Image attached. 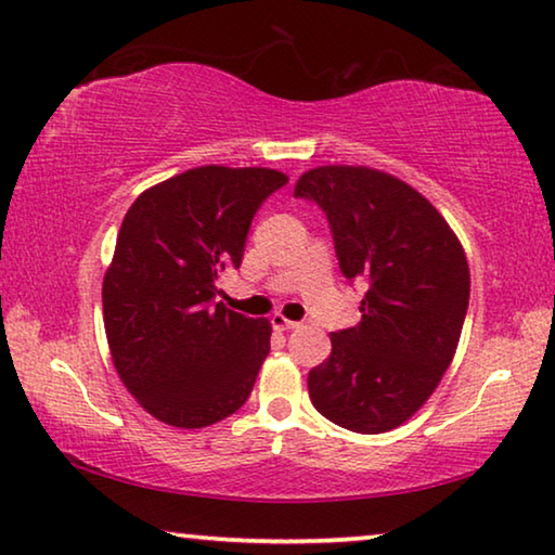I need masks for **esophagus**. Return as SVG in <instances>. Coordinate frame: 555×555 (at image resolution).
<instances>
[{
	"label": "esophagus",
	"mask_w": 555,
	"mask_h": 555,
	"mask_svg": "<svg viewBox=\"0 0 555 555\" xmlns=\"http://www.w3.org/2000/svg\"><path fill=\"white\" fill-rule=\"evenodd\" d=\"M271 325H274V328H279V331H294V328H301L304 323L286 319L284 313H274V315H271Z\"/></svg>",
	"instance_id": "1"
}]
</instances>
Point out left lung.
<instances>
[{
    "instance_id": "1",
    "label": "left lung",
    "mask_w": 555,
    "mask_h": 555,
    "mask_svg": "<svg viewBox=\"0 0 555 555\" xmlns=\"http://www.w3.org/2000/svg\"><path fill=\"white\" fill-rule=\"evenodd\" d=\"M294 195L328 217L343 276L367 284L363 319L331 333V356L309 373L313 408L350 433H390L429 400L456 353L467 254L433 202L375 167H313Z\"/></svg>"
}]
</instances>
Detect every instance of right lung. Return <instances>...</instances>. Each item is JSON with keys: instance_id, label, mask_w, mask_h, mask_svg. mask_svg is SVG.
<instances>
[{"instance_id": "right-lung-1", "label": "right lung", "mask_w": 555, "mask_h": 555, "mask_svg": "<svg viewBox=\"0 0 555 555\" xmlns=\"http://www.w3.org/2000/svg\"><path fill=\"white\" fill-rule=\"evenodd\" d=\"M288 178L269 167L202 165L157 182L122 217L103 276V325L122 385L165 425L199 429L249 398L271 323L219 301L261 202Z\"/></svg>"}]
</instances>
